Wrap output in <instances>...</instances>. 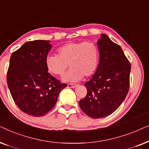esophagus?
Instances as JSON below:
<instances>
[{
    "mask_svg": "<svg viewBox=\"0 0 149 149\" xmlns=\"http://www.w3.org/2000/svg\"><path fill=\"white\" fill-rule=\"evenodd\" d=\"M77 86V85L76 84H70V83L68 84V87H70V88H74V87H76Z\"/></svg>",
    "mask_w": 149,
    "mask_h": 149,
    "instance_id": "34e87169",
    "label": "esophagus"
}]
</instances>
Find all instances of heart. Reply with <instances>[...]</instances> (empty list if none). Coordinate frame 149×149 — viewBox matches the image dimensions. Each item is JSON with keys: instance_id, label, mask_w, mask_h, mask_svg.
<instances>
[{"instance_id": "heart-1", "label": "heart", "mask_w": 149, "mask_h": 149, "mask_svg": "<svg viewBox=\"0 0 149 149\" xmlns=\"http://www.w3.org/2000/svg\"><path fill=\"white\" fill-rule=\"evenodd\" d=\"M57 52L58 56H47L46 68L52 74L62 76L69 65L71 68L64 77L65 81L77 82L83 76L90 77L98 66V49L91 42H67L60 46Z\"/></svg>"}]
</instances>
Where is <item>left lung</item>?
<instances>
[{"instance_id": "1", "label": "left lung", "mask_w": 149, "mask_h": 149, "mask_svg": "<svg viewBox=\"0 0 149 149\" xmlns=\"http://www.w3.org/2000/svg\"><path fill=\"white\" fill-rule=\"evenodd\" d=\"M100 62L96 72L85 83L87 93L79 101L84 113L93 119L107 117L125 100L130 87L131 64L121 47L102 34L97 42Z\"/></svg>"}]
</instances>
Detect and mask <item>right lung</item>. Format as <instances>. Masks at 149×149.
Here are the masks:
<instances>
[{
	"instance_id": "1",
	"label": "right lung",
	"mask_w": 149,
	"mask_h": 149,
	"mask_svg": "<svg viewBox=\"0 0 149 149\" xmlns=\"http://www.w3.org/2000/svg\"><path fill=\"white\" fill-rule=\"evenodd\" d=\"M49 40L24 43L11 54L7 81L16 105L34 117L45 115L54 107L66 83L48 72L45 59L52 49Z\"/></svg>"
}]
</instances>
